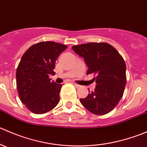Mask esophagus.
<instances>
[{"label": "esophagus", "mask_w": 147, "mask_h": 147, "mask_svg": "<svg viewBox=\"0 0 147 147\" xmlns=\"http://www.w3.org/2000/svg\"><path fill=\"white\" fill-rule=\"evenodd\" d=\"M74 85H75V87H76V88H80V87H81L80 85H79V84H75H75H74Z\"/></svg>", "instance_id": "esophagus-1"}]
</instances>
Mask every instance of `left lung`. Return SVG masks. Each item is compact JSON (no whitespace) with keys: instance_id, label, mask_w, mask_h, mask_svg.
Instances as JSON below:
<instances>
[{"instance_id":"left-lung-1","label":"left lung","mask_w":147,"mask_h":147,"mask_svg":"<svg viewBox=\"0 0 147 147\" xmlns=\"http://www.w3.org/2000/svg\"><path fill=\"white\" fill-rule=\"evenodd\" d=\"M75 53L84 58L87 75H96L94 91L80 99L92 113L103 115L110 112L122 97L127 83L126 64L117 50L106 42H90L72 46Z\"/></svg>"}]
</instances>
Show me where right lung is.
<instances>
[{
	"label": "right lung",
	"mask_w": 147,
	"mask_h": 147,
	"mask_svg": "<svg viewBox=\"0 0 147 147\" xmlns=\"http://www.w3.org/2000/svg\"><path fill=\"white\" fill-rule=\"evenodd\" d=\"M67 46L55 42H40L31 46L22 56L16 70V84L20 101L35 114L52 110L60 101L62 84L51 82L59 55Z\"/></svg>",
	"instance_id": "right-lung-1"
}]
</instances>
